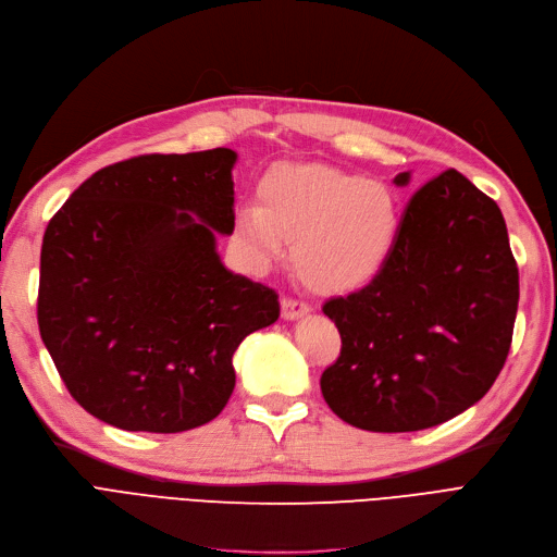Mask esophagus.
<instances>
[{
	"label": "esophagus",
	"instance_id": "1",
	"mask_svg": "<svg viewBox=\"0 0 557 557\" xmlns=\"http://www.w3.org/2000/svg\"><path fill=\"white\" fill-rule=\"evenodd\" d=\"M311 311V306L301 301V299H293V297H283L281 299V315L285 320H297L301 315H306Z\"/></svg>",
	"mask_w": 557,
	"mask_h": 557
}]
</instances>
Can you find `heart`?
<instances>
[{
	"label": "heart",
	"mask_w": 557,
	"mask_h": 557,
	"mask_svg": "<svg viewBox=\"0 0 557 557\" xmlns=\"http://www.w3.org/2000/svg\"><path fill=\"white\" fill-rule=\"evenodd\" d=\"M235 235L246 256L267 262L295 242L293 264L320 293H350L389 262L400 235L394 190L330 165H276L244 205Z\"/></svg>",
	"instance_id": "obj_1"
}]
</instances>
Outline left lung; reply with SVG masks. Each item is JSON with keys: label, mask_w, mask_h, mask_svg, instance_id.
<instances>
[{"label": "left lung", "mask_w": 557, "mask_h": 557, "mask_svg": "<svg viewBox=\"0 0 557 557\" xmlns=\"http://www.w3.org/2000/svg\"><path fill=\"white\" fill-rule=\"evenodd\" d=\"M410 182V172L394 180ZM519 267L500 207L449 168L403 209L389 262L369 285L324 301L341 355L320 377L348 424L408 433L482 398L509 355Z\"/></svg>", "instance_id": "left-lung-1"}]
</instances>
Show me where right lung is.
<instances>
[{
  "mask_svg": "<svg viewBox=\"0 0 557 557\" xmlns=\"http://www.w3.org/2000/svg\"><path fill=\"white\" fill-rule=\"evenodd\" d=\"M233 149L145 154L83 182L44 235L38 332L69 394L124 431L182 433L235 389L233 355L278 320L272 287L225 270Z\"/></svg>",
  "mask_w": 557,
  "mask_h": 557,
  "instance_id": "add662e5",
  "label": "right lung"
}]
</instances>
